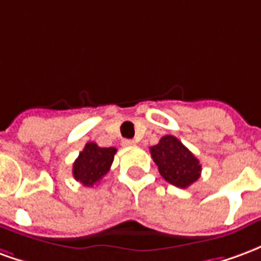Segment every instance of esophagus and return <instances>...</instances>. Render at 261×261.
Here are the masks:
<instances>
[{"instance_id": "1", "label": "esophagus", "mask_w": 261, "mask_h": 261, "mask_svg": "<svg viewBox=\"0 0 261 261\" xmlns=\"http://www.w3.org/2000/svg\"><path fill=\"white\" fill-rule=\"evenodd\" d=\"M121 145H123V147H134V145H136V141H134V140H123V141H121Z\"/></svg>"}]
</instances>
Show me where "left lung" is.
<instances>
[{
	"label": "left lung",
	"mask_w": 261,
	"mask_h": 261,
	"mask_svg": "<svg viewBox=\"0 0 261 261\" xmlns=\"http://www.w3.org/2000/svg\"><path fill=\"white\" fill-rule=\"evenodd\" d=\"M149 152L161 176L173 186L186 189L201 175L200 161L176 137H162Z\"/></svg>",
	"instance_id": "8db88e82"
}]
</instances>
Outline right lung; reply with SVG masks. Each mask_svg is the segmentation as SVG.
Here are the masks:
<instances>
[{
	"label": "right lung",
	"instance_id": "obj_1",
	"mask_svg": "<svg viewBox=\"0 0 261 261\" xmlns=\"http://www.w3.org/2000/svg\"><path fill=\"white\" fill-rule=\"evenodd\" d=\"M117 149L114 147L100 148L95 142H88L75 159L72 166L74 179L86 187L96 185L110 170Z\"/></svg>",
	"mask_w": 261,
	"mask_h": 261
}]
</instances>
